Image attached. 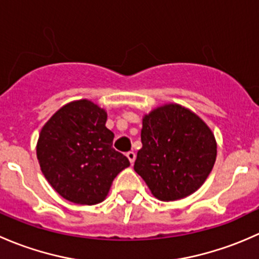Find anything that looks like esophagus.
<instances>
[{
  "instance_id": "esophagus-1",
  "label": "esophagus",
  "mask_w": 259,
  "mask_h": 259,
  "mask_svg": "<svg viewBox=\"0 0 259 259\" xmlns=\"http://www.w3.org/2000/svg\"><path fill=\"white\" fill-rule=\"evenodd\" d=\"M127 158L130 159V162L131 163H133V162H135V159H136V153L133 151H130V152H127Z\"/></svg>"
}]
</instances>
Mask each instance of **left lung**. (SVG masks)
I'll return each instance as SVG.
<instances>
[{
  "mask_svg": "<svg viewBox=\"0 0 259 259\" xmlns=\"http://www.w3.org/2000/svg\"><path fill=\"white\" fill-rule=\"evenodd\" d=\"M141 141L133 168L161 201L196 192L214 166V135L196 113L176 103L143 117Z\"/></svg>",
  "mask_w": 259,
  "mask_h": 259,
  "instance_id": "8db88e82",
  "label": "left lung"
}]
</instances>
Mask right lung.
Returning a JSON list of instances; mask_svg holds the SVG:
<instances>
[{
    "label": "right lung",
    "mask_w": 259,
    "mask_h": 259,
    "mask_svg": "<svg viewBox=\"0 0 259 259\" xmlns=\"http://www.w3.org/2000/svg\"><path fill=\"white\" fill-rule=\"evenodd\" d=\"M107 113L89 100L60 108L42 127L37 159L42 173L60 196L77 204H97L112 182L130 166L126 156L112 147L113 132Z\"/></svg>",
    "instance_id": "1"
}]
</instances>
